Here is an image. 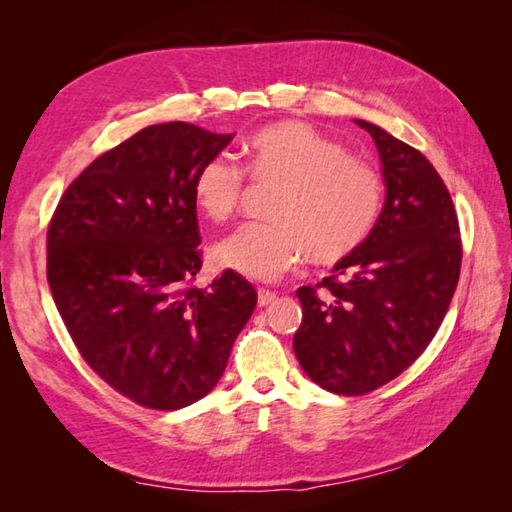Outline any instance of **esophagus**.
I'll use <instances>...</instances> for the list:
<instances>
[{
    "mask_svg": "<svg viewBox=\"0 0 512 512\" xmlns=\"http://www.w3.org/2000/svg\"><path fill=\"white\" fill-rule=\"evenodd\" d=\"M275 299H277V295H275L273 290H264V288L257 290V306H259V308L268 306V303H273Z\"/></svg>",
    "mask_w": 512,
    "mask_h": 512,
    "instance_id": "1",
    "label": "esophagus"
}]
</instances>
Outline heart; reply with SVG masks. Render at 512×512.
Segmentation results:
<instances>
[{"mask_svg": "<svg viewBox=\"0 0 512 512\" xmlns=\"http://www.w3.org/2000/svg\"><path fill=\"white\" fill-rule=\"evenodd\" d=\"M250 178L275 184L270 224H248L213 246L217 268L255 281H273L303 257L332 266L365 242L380 211L378 173L347 156L334 140L299 121L259 129L244 147ZM244 178L231 160H206L193 178V202L215 224L231 220Z\"/></svg>", "mask_w": 512, "mask_h": 512, "instance_id": "heart-1", "label": "heart"}]
</instances>
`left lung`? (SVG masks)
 Listing matches in <instances>:
<instances>
[{
  "instance_id": "1",
  "label": "left lung",
  "mask_w": 512,
  "mask_h": 512,
  "mask_svg": "<svg viewBox=\"0 0 512 512\" xmlns=\"http://www.w3.org/2000/svg\"><path fill=\"white\" fill-rule=\"evenodd\" d=\"M369 132L383 165L385 204L372 233L297 297V361L319 387L363 396L400 376L427 350L460 279L462 244L451 195L418 149L383 127Z\"/></svg>"
}]
</instances>
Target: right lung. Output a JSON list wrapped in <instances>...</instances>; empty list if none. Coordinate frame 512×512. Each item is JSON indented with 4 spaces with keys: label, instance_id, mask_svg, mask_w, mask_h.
Here are the masks:
<instances>
[{
    "label": "right lung",
    "instance_id": "obj_1",
    "mask_svg": "<svg viewBox=\"0 0 512 512\" xmlns=\"http://www.w3.org/2000/svg\"><path fill=\"white\" fill-rule=\"evenodd\" d=\"M233 134L151 125L76 178L48 228L52 299L96 374L138 405L176 411L222 378L257 292L224 270L200 273L193 178Z\"/></svg>",
    "mask_w": 512,
    "mask_h": 512
}]
</instances>
